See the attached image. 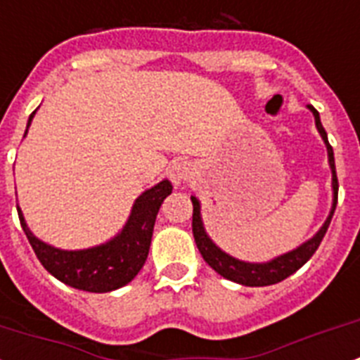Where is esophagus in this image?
Returning <instances> with one entry per match:
<instances>
[{
    "label": "esophagus",
    "mask_w": 360,
    "mask_h": 360,
    "mask_svg": "<svg viewBox=\"0 0 360 360\" xmlns=\"http://www.w3.org/2000/svg\"><path fill=\"white\" fill-rule=\"evenodd\" d=\"M167 173L174 186H182L184 182H187L189 174H191V165H189L186 160H174V162H171V165H169Z\"/></svg>",
    "instance_id": "34e87169"
}]
</instances>
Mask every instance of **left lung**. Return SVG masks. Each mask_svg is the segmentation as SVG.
I'll return each mask as SVG.
<instances>
[{
  "label": "left lung",
  "mask_w": 360,
  "mask_h": 360,
  "mask_svg": "<svg viewBox=\"0 0 360 360\" xmlns=\"http://www.w3.org/2000/svg\"><path fill=\"white\" fill-rule=\"evenodd\" d=\"M307 108L313 112L314 115V124H316V130L322 136L326 148H328V162L329 169H331V187H333V202H331V210H329L328 219L323 221V224L320 226V230L314 233L311 239H307L305 243H302L300 246H296L294 250L285 252V254L278 255L274 259L265 261V263H250V261L237 259L233 255L226 254L224 250H221L219 246L212 240V237L207 236L206 228H204V222H202V213H200V200H198L195 195L191 197L193 202V237H195V243L198 246V252L202 254L204 261L207 265L215 270L217 274H221L222 278H226L230 281H236L239 285H246V287H265V285H274L283 281L285 278H289L290 274H294L296 270L302 269V266L307 263L313 254L316 252V248L322 243L323 236L329 228V222L333 219L335 207H337V197H338V182H337V171H335V156L333 148L328 141V134L323 130L322 121H320V114L311 105H307Z\"/></svg>",
  "instance_id": "1"
}]
</instances>
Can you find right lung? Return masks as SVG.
I'll return each instance as SVG.
<instances>
[{
  "mask_svg": "<svg viewBox=\"0 0 360 360\" xmlns=\"http://www.w3.org/2000/svg\"><path fill=\"white\" fill-rule=\"evenodd\" d=\"M34 114L37 110L29 115L27 130L31 127ZM171 191L173 186L169 180H162L150 189H145L134 200L129 219L117 236L103 245L82 248V250H62L47 245L29 230L20 206H18V217L32 250L49 274L73 289L88 290V292H110L130 283L145 265L153 240L156 215Z\"/></svg>",
  "mask_w": 360,
  "mask_h": 360,
  "instance_id": "add662e5",
  "label": "right lung"
}]
</instances>
